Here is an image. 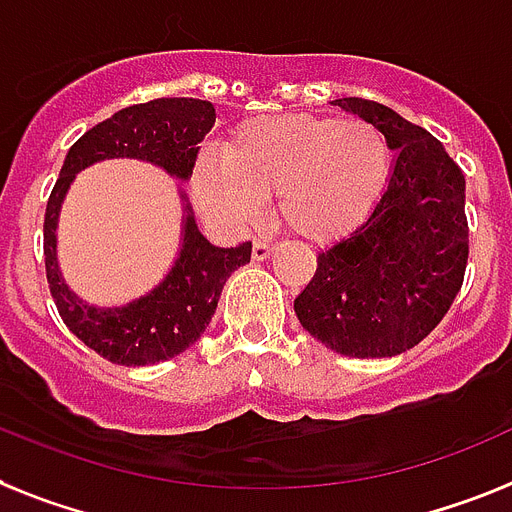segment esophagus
Returning <instances> with one entry per match:
<instances>
[{"mask_svg":"<svg viewBox=\"0 0 512 512\" xmlns=\"http://www.w3.org/2000/svg\"><path fill=\"white\" fill-rule=\"evenodd\" d=\"M272 251H274V246L269 243V240H256V243H253L251 256H253V261H264L272 256Z\"/></svg>","mask_w":512,"mask_h":512,"instance_id":"esophagus-1","label":"esophagus"}]
</instances>
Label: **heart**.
Returning <instances> with one entry per match:
<instances>
[{
  "mask_svg": "<svg viewBox=\"0 0 512 512\" xmlns=\"http://www.w3.org/2000/svg\"><path fill=\"white\" fill-rule=\"evenodd\" d=\"M392 167L390 143L366 120L314 114L261 117L232 135L227 159L206 154L193 188L209 214L243 227L277 193L285 227L316 243L348 235L379 204Z\"/></svg>",
  "mask_w": 512,
  "mask_h": 512,
  "instance_id": "1",
  "label": "heart"
}]
</instances>
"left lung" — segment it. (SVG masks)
Instances as JSON below:
<instances>
[{
    "instance_id": "left-lung-1",
    "label": "left lung",
    "mask_w": 512,
    "mask_h": 512,
    "mask_svg": "<svg viewBox=\"0 0 512 512\" xmlns=\"http://www.w3.org/2000/svg\"><path fill=\"white\" fill-rule=\"evenodd\" d=\"M398 151L369 219L316 256L295 298L303 329L350 358L400 356L453 306L468 264L466 177L445 146L369 99H337Z\"/></svg>"
}]
</instances>
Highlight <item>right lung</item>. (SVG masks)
<instances>
[{
    "label": "right lung",
    "mask_w": 512,
    "mask_h": 512,
    "mask_svg": "<svg viewBox=\"0 0 512 512\" xmlns=\"http://www.w3.org/2000/svg\"><path fill=\"white\" fill-rule=\"evenodd\" d=\"M217 120L201 99H154L114 112L80 135L59 170L44 214L46 282L62 322L80 342L120 366H151L188 350L209 327L227 277L251 261V243L217 248L198 232L193 209L183 204V246L151 293L128 306H88L65 285L57 264V222L65 193L80 170L104 159H143L177 180L193 175L198 143ZM185 198V193H180Z\"/></svg>",
    "instance_id": "1"
}]
</instances>
